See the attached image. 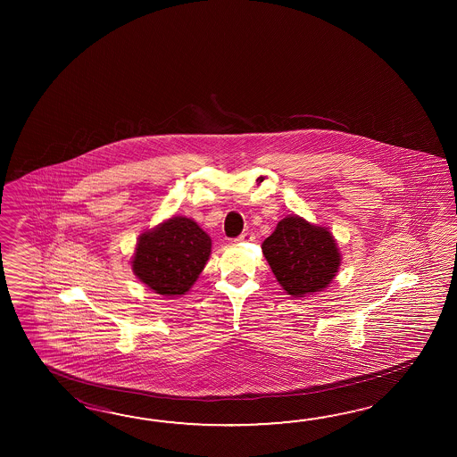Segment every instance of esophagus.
Segmentation results:
<instances>
[{
	"mask_svg": "<svg viewBox=\"0 0 457 457\" xmlns=\"http://www.w3.org/2000/svg\"><path fill=\"white\" fill-rule=\"evenodd\" d=\"M246 238H248V233H243V235H240V237H237V238H235V240H233V242H237V243L245 242V240H246Z\"/></svg>",
	"mask_w": 457,
	"mask_h": 457,
	"instance_id": "34e87169",
	"label": "esophagus"
}]
</instances>
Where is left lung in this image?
Here are the masks:
<instances>
[{
	"mask_svg": "<svg viewBox=\"0 0 457 457\" xmlns=\"http://www.w3.org/2000/svg\"><path fill=\"white\" fill-rule=\"evenodd\" d=\"M262 248L276 279L294 297L325 289L340 266L331 233L297 215L282 219Z\"/></svg>",
	"mask_w": 457,
	"mask_h": 457,
	"instance_id": "1",
	"label": "left lung"
}]
</instances>
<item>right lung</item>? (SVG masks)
<instances>
[{
	"mask_svg": "<svg viewBox=\"0 0 457 457\" xmlns=\"http://www.w3.org/2000/svg\"><path fill=\"white\" fill-rule=\"evenodd\" d=\"M211 254L209 235L186 217H171L138 238L132 270L162 295H183Z\"/></svg>",
	"mask_w": 457,
	"mask_h": 457,
	"instance_id": "right-lung-1",
	"label": "right lung"
}]
</instances>
